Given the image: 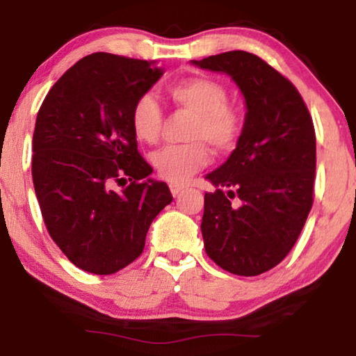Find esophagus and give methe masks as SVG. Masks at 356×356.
<instances>
[{
  "label": "esophagus",
  "instance_id": "34e87169",
  "mask_svg": "<svg viewBox=\"0 0 356 356\" xmlns=\"http://www.w3.org/2000/svg\"><path fill=\"white\" fill-rule=\"evenodd\" d=\"M184 189L183 184H178V183H170V191H172L173 196H178L179 193H181Z\"/></svg>",
  "mask_w": 356,
  "mask_h": 356
}]
</instances>
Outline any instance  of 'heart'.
I'll return each mask as SVG.
<instances>
[{"instance_id":"heart-1","label":"heart","mask_w":356,"mask_h":356,"mask_svg":"<svg viewBox=\"0 0 356 356\" xmlns=\"http://www.w3.org/2000/svg\"><path fill=\"white\" fill-rule=\"evenodd\" d=\"M168 97L178 108L193 113L186 144H175L157 150L152 163L160 177L183 183L206 167L207 145L217 154L235 149L243 129V116L228 104V90L220 81L209 76H193L168 86ZM131 128L139 140L155 144L163 126V111L152 94L139 95L129 115Z\"/></svg>"}]
</instances>
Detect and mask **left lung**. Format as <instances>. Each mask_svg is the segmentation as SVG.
<instances>
[{"mask_svg":"<svg viewBox=\"0 0 356 356\" xmlns=\"http://www.w3.org/2000/svg\"><path fill=\"white\" fill-rule=\"evenodd\" d=\"M193 63L232 76L248 108L236 149L206 177L217 189L204 196V248L223 270L259 275L285 259L313 207V118L298 89L252 53Z\"/></svg>","mask_w":356,"mask_h":356,"instance_id":"8db88e82","label":"left lung"}]
</instances>
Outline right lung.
I'll return each mask as SVG.
<instances>
[{
    "instance_id": "add662e5",
    "label": "right lung",
    "mask_w": 356,
    "mask_h": 356,
    "mask_svg": "<svg viewBox=\"0 0 356 356\" xmlns=\"http://www.w3.org/2000/svg\"><path fill=\"white\" fill-rule=\"evenodd\" d=\"M162 76L155 61L92 53L38 110L32 179L47 230L79 269L110 275L138 259L150 223L173 201L138 150L131 108ZM121 181H129L116 192Z\"/></svg>"
}]
</instances>
